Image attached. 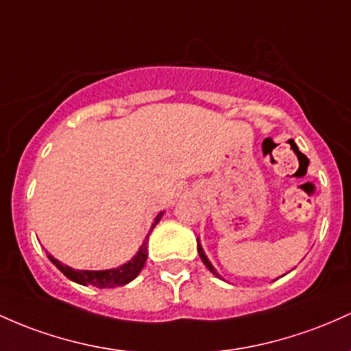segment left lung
Segmentation results:
<instances>
[{
  "mask_svg": "<svg viewBox=\"0 0 351 351\" xmlns=\"http://www.w3.org/2000/svg\"><path fill=\"white\" fill-rule=\"evenodd\" d=\"M198 253H199V258H202V261H203V263H205V267H206L208 269H210V271L213 273V275L219 276L218 273H217V269H215L213 267H211V263H210V261H208V258H206L205 253H203V248H202V246H199V245H198Z\"/></svg>",
  "mask_w": 351,
  "mask_h": 351,
  "instance_id": "1",
  "label": "left lung"
}]
</instances>
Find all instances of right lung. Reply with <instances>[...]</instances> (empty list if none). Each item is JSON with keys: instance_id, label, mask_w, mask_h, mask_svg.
<instances>
[{"instance_id": "right-lung-1", "label": "right lung", "mask_w": 351, "mask_h": 351, "mask_svg": "<svg viewBox=\"0 0 351 351\" xmlns=\"http://www.w3.org/2000/svg\"><path fill=\"white\" fill-rule=\"evenodd\" d=\"M161 215H163V211H161V213H158V217L155 218V223L152 225V230L155 228L156 223L160 221ZM146 245H148V237H146L143 245L140 246V250H138L136 255L132 258V261H128V263L123 265V267H119V268L105 269V271L73 269V268L66 267V265L60 263V261L55 260V258H53L51 255H49V260H51V263L55 265V267L60 269V271L63 273L64 276H68L69 280H73V282H76L80 285H93V287H98V288L121 287V285L130 283L132 280L136 278V276L140 275L141 269H143L146 256H148V253H146L148 246H146Z\"/></svg>"}]
</instances>
